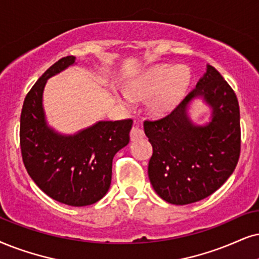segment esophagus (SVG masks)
<instances>
[{"label": "esophagus", "mask_w": 259, "mask_h": 259, "mask_svg": "<svg viewBox=\"0 0 259 259\" xmlns=\"http://www.w3.org/2000/svg\"><path fill=\"white\" fill-rule=\"evenodd\" d=\"M145 137V133H143V130L141 129V127L139 126H133L132 132H130V139H132V141H139L141 139H143Z\"/></svg>", "instance_id": "1"}]
</instances>
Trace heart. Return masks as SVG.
<instances>
[{
	"instance_id": "b5f03b06",
	"label": "heart",
	"mask_w": 259,
	"mask_h": 259,
	"mask_svg": "<svg viewBox=\"0 0 259 259\" xmlns=\"http://www.w3.org/2000/svg\"><path fill=\"white\" fill-rule=\"evenodd\" d=\"M190 83L189 71L183 67L154 65L143 71L126 87V94L119 97L123 105L133 100L147 99V109L156 116H163L178 105Z\"/></svg>"
}]
</instances>
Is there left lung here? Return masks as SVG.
I'll return each instance as SVG.
<instances>
[{
    "label": "left lung",
    "mask_w": 259,
    "mask_h": 259,
    "mask_svg": "<svg viewBox=\"0 0 259 259\" xmlns=\"http://www.w3.org/2000/svg\"><path fill=\"white\" fill-rule=\"evenodd\" d=\"M195 100L211 110L196 124L188 111ZM153 146L148 177L163 201L177 205L210 196L233 173L240 154V112L235 93L214 67L207 69L185 99L165 118L146 120Z\"/></svg>",
    "instance_id": "obj_1"
}]
</instances>
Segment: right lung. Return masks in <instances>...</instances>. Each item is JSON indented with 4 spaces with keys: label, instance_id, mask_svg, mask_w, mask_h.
<instances>
[{
    "label": "right lung",
    "instance_id": "right-lung-1",
    "mask_svg": "<svg viewBox=\"0 0 259 259\" xmlns=\"http://www.w3.org/2000/svg\"><path fill=\"white\" fill-rule=\"evenodd\" d=\"M75 61L74 56L61 58L27 93L21 111L20 146L25 167L39 189L63 204L84 207L109 191L113 156L129 143L133 120H99L71 135L49 125L42 106L45 84Z\"/></svg>",
    "mask_w": 259,
    "mask_h": 259
}]
</instances>
